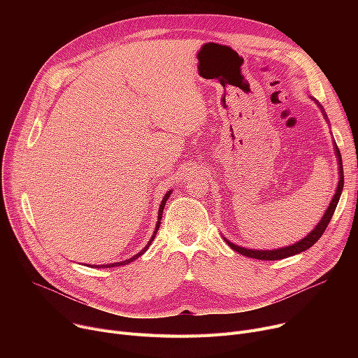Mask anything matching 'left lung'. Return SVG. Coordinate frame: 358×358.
Segmentation results:
<instances>
[{"label":"left lung","instance_id":"1","mask_svg":"<svg viewBox=\"0 0 358 358\" xmlns=\"http://www.w3.org/2000/svg\"><path fill=\"white\" fill-rule=\"evenodd\" d=\"M313 101L317 104V107H319V108H321V111H322V115H324V117H325L327 123L329 124L328 117H327V113H325L324 107H322L321 104H319L315 99H313ZM334 149H335V157H336V159H338V169H340V171H338V174H340V181H338L335 194H334V197H332V200H331L329 206L327 208V210H325V213H324L322 219L319 220V223L316 224V227H315V228H313V229H312V231H310L305 238H302L300 241H297V242L292 243V245L283 247V248H275V250H250V248L239 247V245H236V243H232L231 241H228L227 238L223 236V239L227 241L228 245H229L234 251L239 252L241 255H245V257L255 258V259H267V261L283 259V258H287V257H292V255H296V254H300V252H303V251L309 250V248L313 245V243H315L319 238H321V236H322V234L325 232V229H327V227H328V223L331 222V217H332V215H334V212H335V209H336V204H338V201H340V197H341L343 189H344V169H343V158H341V154H340V149H338V146H336V143H335V142H334Z\"/></svg>","mask_w":358,"mask_h":358}]
</instances>
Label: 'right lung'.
Returning <instances> with one entry per match:
<instances>
[{
    "instance_id": "right-lung-1",
    "label": "right lung",
    "mask_w": 358,
    "mask_h": 358,
    "mask_svg": "<svg viewBox=\"0 0 358 358\" xmlns=\"http://www.w3.org/2000/svg\"><path fill=\"white\" fill-rule=\"evenodd\" d=\"M171 193H173V190H169L165 196H164V199H162V201H161V204H159V209H158V220H157V227H155V231H154V234H152V236H150V239H149V242L146 243V247L143 248V250H141L138 254H135L134 257L131 258H129V259H124V261H120V262H111V264H101V266H91V267H96V268H110V267H119V266H126V264H129V262H131V261H135L136 258H139L143 252H146V250L149 248V245L150 243H152V241L155 239V236H157V232H158V228H159V224H161V219H162V212H164V208H165V203H166V200H168V197L171 196Z\"/></svg>"
}]
</instances>
